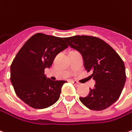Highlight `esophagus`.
<instances>
[{
    "label": "esophagus",
    "instance_id": "esophagus-1",
    "mask_svg": "<svg viewBox=\"0 0 132 132\" xmlns=\"http://www.w3.org/2000/svg\"><path fill=\"white\" fill-rule=\"evenodd\" d=\"M71 82H72V83L73 84H74V85L76 86H79L80 85V84H79V83H78L77 81H72Z\"/></svg>",
    "mask_w": 132,
    "mask_h": 132
}]
</instances>
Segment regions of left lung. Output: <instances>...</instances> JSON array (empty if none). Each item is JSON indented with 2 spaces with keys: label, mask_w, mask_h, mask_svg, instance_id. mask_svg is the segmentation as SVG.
Here are the masks:
<instances>
[{
  "label": "left lung",
  "mask_w": 132,
  "mask_h": 132,
  "mask_svg": "<svg viewBox=\"0 0 132 132\" xmlns=\"http://www.w3.org/2000/svg\"><path fill=\"white\" fill-rule=\"evenodd\" d=\"M64 40L81 54L84 68L93 73L94 88H90L87 96L79 98L81 102L96 111L110 106L119 98L126 81L122 59L109 44L98 38L75 36Z\"/></svg>",
  "instance_id": "1"
}]
</instances>
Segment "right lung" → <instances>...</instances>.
<instances>
[{
  "mask_svg": "<svg viewBox=\"0 0 132 132\" xmlns=\"http://www.w3.org/2000/svg\"><path fill=\"white\" fill-rule=\"evenodd\" d=\"M65 38L44 34L34 35L25 43L12 62L11 81L16 95L35 109H45L60 97L66 81H52L44 74L58 53L68 45Z\"/></svg>",
  "mask_w": 132,
  "mask_h": 132,
  "instance_id": "1",
  "label": "right lung"
}]
</instances>
